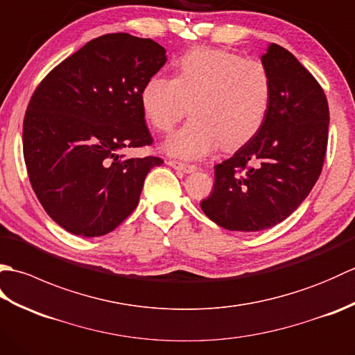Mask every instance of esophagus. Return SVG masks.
Returning <instances> with one entry per match:
<instances>
[{"label": "esophagus", "mask_w": 355, "mask_h": 355, "mask_svg": "<svg viewBox=\"0 0 355 355\" xmlns=\"http://www.w3.org/2000/svg\"><path fill=\"white\" fill-rule=\"evenodd\" d=\"M168 164L173 169H178V171H183L186 173H191L193 171H197V166L195 164H189V163H183V162H178V160H169Z\"/></svg>", "instance_id": "34e87169"}]
</instances>
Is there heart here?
Returning a JSON list of instances; mask_svg holds the SVG:
<instances>
[{
    "label": "heart",
    "instance_id": "heart-1",
    "mask_svg": "<svg viewBox=\"0 0 355 355\" xmlns=\"http://www.w3.org/2000/svg\"><path fill=\"white\" fill-rule=\"evenodd\" d=\"M271 79L261 62L218 49H193L173 64L172 78L153 76L140 92V107L155 131L169 134L189 107L192 119L164 143V150L198 158L221 143L236 149L266 123Z\"/></svg>",
    "mask_w": 355,
    "mask_h": 355
}]
</instances>
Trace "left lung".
<instances>
[{"instance_id": "left-lung-1", "label": "left lung", "mask_w": 355, "mask_h": 355, "mask_svg": "<svg viewBox=\"0 0 355 355\" xmlns=\"http://www.w3.org/2000/svg\"><path fill=\"white\" fill-rule=\"evenodd\" d=\"M271 79L266 123L215 166L214 191L201 210L232 232H259L290 216L322 172L329 110L313 74L288 50L270 44L261 56Z\"/></svg>"}]
</instances>
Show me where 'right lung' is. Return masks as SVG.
<instances>
[{
    "mask_svg": "<svg viewBox=\"0 0 355 355\" xmlns=\"http://www.w3.org/2000/svg\"><path fill=\"white\" fill-rule=\"evenodd\" d=\"M166 61L149 37L110 33L35 89L22 126L24 160L37 200L67 232L107 235L137 207L148 172L163 160L120 153L153 143L140 92Z\"/></svg>",
    "mask_w": 355,
    "mask_h": 355,
    "instance_id": "obj_1",
    "label": "right lung"
}]
</instances>
